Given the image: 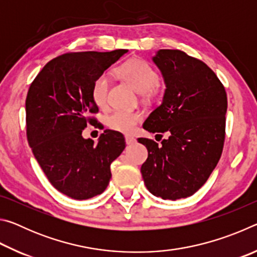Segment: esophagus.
Listing matches in <instances>:
<instances>
[{"instance_id": "obj_1", "label": "esophagus", "mask_w": 257, "mask_h": 257, "mask_svg": "<svg viewBox=\"0 0 257 257\" xmlns=\"http://www.w3.org/2000/svg\"><path fill=\"white\" fill-rule=\"evenodd\" d=\"M135 142H136V139H135L133 136H129V135L125 136V144L127 145H133L135 144Z\"/></svg>"}]
</instances>
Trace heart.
Segmentation results:
<instances>
[{
	"label": "heart",
	"mask_w": 257,
	"mask_h": 257,
	"mask_svg": "<svg viewBox=\"0 0 257 257\" xmlns=\"http://www.w3.org/2000/svg\"><path fill=\"white\" fill-rule=\"evenodd\" d=\"M121 76L139 93L147 94L158 84L159 75L145 61L132 59L120 68ZM110 75L102 72L96 77L92 86V97L98 107L105 108L108 104V88ZM143 115L138 111L115 110L105 116V124L108 128L119 133H132Z\"/></svg>",
	"instance_id": "heart-1"
}]
</instances>
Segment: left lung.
I'll return each mask as SVG.
<instances>
[{
  "label": "left lung",
  "mask_w": 257,
  "mask_h": 257,
  "mask_svg": "<svg viewBox=\"0 0 257 257\" xmlns=\"http://www.w3.org/2000/svg\"><path fill=\"white\" fill-rule=\"evenodd\" d=\"M152 61L162 73L165 90L143 127L153 134L168 133L169 138L162 145L137 139L149 151L141 172L150 193L176 201L196 193L219 162L227 94L215 73L185 52L159 50Z\"/></svg>",
  "instance_id": "obj_1"
}]
</instances>
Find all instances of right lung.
I'll return each mask as SVG.
<instances>
[{"mask_svg":"<svg viewBox=\"0 0 257 257\" xmlns=\"http://www.w3.org/2000/svg\"><path fill=\"white\" fill-rule=\"evenodd\" d=\"M128 50L76 52L51 60L29 87L26 99L27 138L35 159L60 193L73 199L102 194L110 165L125 147L122 134L104 130L97 144L82 137L98 112L92 97L96 77Z\"/></svg>","mask_w":257,"mask_h":257,"instance_id":"add662e5","label":"right lung"}]
</instances>
